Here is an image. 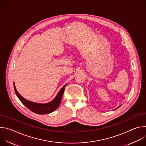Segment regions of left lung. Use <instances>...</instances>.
Wrapping results in <instances>:
<instances>
[{"mask_svg": "<svg viewBox=\"0 0 146 146\" xmlns=\"http://www.w3.org/2000/svg\"><path fill=\"white\" fill-rule=\"evenodd\" d=\"M119 107H118V108H119Z\"/></svg>", "mask_w": 146, "mask_h": 146, "instance_id": "8db88e82", "label": "left lung"}]
</instances>
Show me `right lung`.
<instances>
[{"mask_svg": "<svg viewBox=\"0 0 146 146\" xmlns=\"http://www.w3.org/2000/svg\"><path fill=\"white\" fill-rule=\"evenodd\" d=\"M66 86V84H65L60 89V90L56 96L51 102L47 103L41 104L29 101L23 98L17 91L14 82V88L15 92L18 99L20 100V101L29 110L38 114H48L53 112L56 109L58 108L62 98V96H63Z\"/></svg>", "mask_w": 146, "mask_h": 146, "instance_id": "1", "label": "right lung"}]
</instances>
